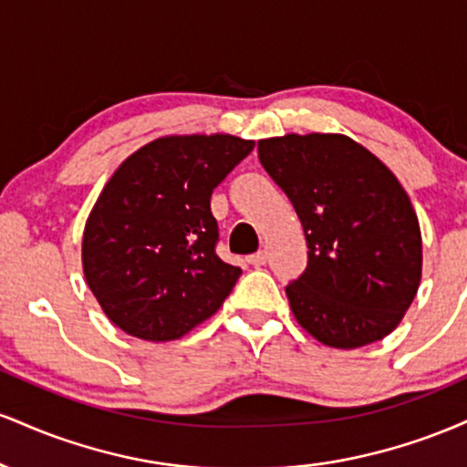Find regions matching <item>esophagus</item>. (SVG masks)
<instances>
[{"label":"esophagus","mask_w":467,"mask_h":467,"mask_svg":"<svg viewBox=\"0 0 467 467\" xmlns=\"http://www.w3.org/2000/svg\"><path fill=\"white\" fill-rule=\"evenodd\" d=\"M265 261H267V252L265 250H259V252H254V254L248 256V264L254 265V267L265 265Z\"/></svg>","instance_id":"obj_1"}]
</instances>
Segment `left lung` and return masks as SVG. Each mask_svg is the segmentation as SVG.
I'll use <instances>...</instances> for the list:
<instances>
[{"instance_id": "left-lung-1", "label": "left lung", "mask_w": 467, "mask_h": 467, "mask_svg": "<svg viewBox=\"0 0 467 467\" xmlns=\"http://www.w3.org/2000/svg\"><path fill=\"white\" fill-rule=\"evenodd\" d=\"M256 151L309 248L305 272L285 287L296 323L334 349L387 337L421 283L420 219L404 186L342 133H285Z\"/></svg>"}]
</instances>
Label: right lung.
Returning a JSON list of instances; mask_svg holds the SVG:
<instances>
[{"mask_svg":"<svg viewBox=\"0 0 467 467\" xmlns=\"http://www.w3.org/2000/svg\"><path fill=\"white\" fill-rule=\"evenodd\" d=\"M254 142L230 133L162 136L107 180L83 230V275L107 318L140 340L186 336L241 275L217 256L211 195Z\"/></svg>","mask_w":467,"mask_h":467,"instance_id":"obj_1","label":"right lung"}]
</instances>
